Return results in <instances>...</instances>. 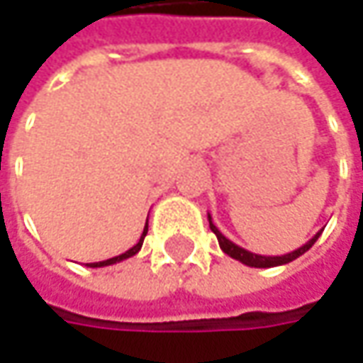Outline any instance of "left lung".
Listing matches in <instances>:
<instances>
[{
	"instance_id": "left-lung-1",
	"label": "left lung",
	"mask_w": 363,
	"mask_h": 363,
	"mask_svg": "<svg viewBox=\"0 0 363 363\" xmlns=\"http://www.w3.org/2000/svg\"><path fill=\"white\" fill-rule=\"evenodd\" d=\"M209 228L211 231L217 235V242H219V247L228 254L229 258H233V260L242 262L245 266H252V268H272V266H282V264H289V262L296 260L298 256H303L305 252H308L313 244L319 240V235H321V231L317 233V235H313L311 240H308L307 244L301 245L298 250H294L291 254H284V256H260V254H254V252H247L244 247H240L238 244H233L231 240H228L219 229L213 225L211 221V215H209Z\"/></svg>"
}]
</instances>
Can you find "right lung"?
<instances>
[{
    "instance_id": "right-lung-1",
    "label": "right lung",
    "mask_w": 363,
    "mask_h": 363,
    "mask_svg": "<svg viewBox=\"0 0 363 363\" xmlns=\"http://www.w3.org/2000/svg\"><path fill=\"white\" fill-rule=\"evenodd\" d=\"M146 233H148V221H146V228H144V233H142L140 242H138L134 247H130L128 252L119 254V256H116V258H109V260H103V262H93V264H87V266H91V268H103V266H111V264H118V262L132 258V256H135V254L140 252V247H142V244H144V238H146Z\"/></svg>"
}]
</instances>
